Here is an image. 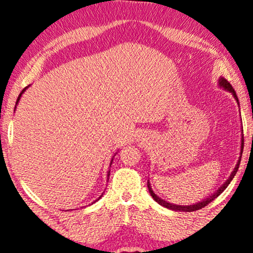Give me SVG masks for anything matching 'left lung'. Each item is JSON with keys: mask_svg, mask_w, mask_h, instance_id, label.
Instances as JSON below:
<instances>
[{"mask_svg": "<svg viewBox=\"0 0 253 253\" xmlns=\"http://www.w3.org/2000/svg\"><path fill=\"white\" fill-rule=\"evenodd\" d=\"M219 85L222 86V87H224L225 89H228L229 92H231V93L233 94V97H235V99H236V100H237V103H238V98H237V95H236V92H235V89H233V87H232V86H231V84H230V83H229L228 81H226V79H224V78H220V79H219ZM238 105H239V103H238ZM243 148H244V137H242L241 155H242ZM239 164H241V158H239V160H238V164H237V166H236V167H235V169H233V171L231 172V175H230V177L228 178V181H226L225 183L223 184L222 187H220L219 189L217 190L216 193L212 195V196L208 197L207 200L202 201V202H198V203H196V204H193V206H176V204H171V203H168V202H166V201L162 200V198H160V197L158 196V195L153 193L152 188H150V184H149V182H148V184H147V185H148V190H149V194L152 195V197L154 198V200H155L156 202H158L159 204H161L162 207H166V208H168V209H171V210H178V211H196V210H200V209H202V208H204V207H206V206H208V204H209L210 202H212V201L215 200L216 197H218L219 195L222 194L223 191L225 190V188L228 187V185L230 184V182L232 181V178L235 177L236 172H237V170H238Z\"/></svg>", "mask_w": 253, "mask_h": 253, "instance_id": "obj_1", "label": "left lung"}]
</instances>
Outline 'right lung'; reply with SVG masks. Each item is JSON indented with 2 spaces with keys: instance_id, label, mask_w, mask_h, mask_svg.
Masks as SVG:
<instances>
[{
  "instance_id": "obj_1",
  "label": "right lung",
  "mask_w": 253,
  "mask_h": 253,
  "mask_svg": "<svg viewBox=\"0 0 253 253\" xmlns=\"http://www.w3.org/2000/svg\"><path fill=\"white\" fill-rule=\"evenodd\" d=\"M25 89H27V87H25V88H23V89H22V92H21V93H20V95H18V98H17V101H16V104H17V103H18V100H20V99H21V95H22V93H23V92L25 91ZM111 165H112V162H111ZM108 172H110V171H108ZM108 176H110V174H108ZM99 198H100V197H99Z\"/></svg>"
}]
</instances>
